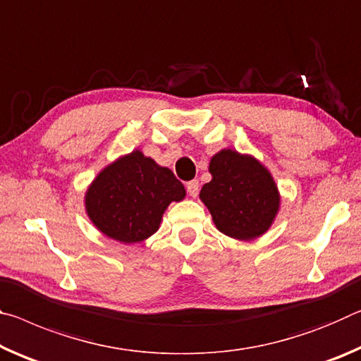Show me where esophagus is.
I'll use <instances>...</instances> for the list:
<instances>
[{"label": "esophagus", "mask_w": 361, "mask_h": 361, "mask_svg": "<svg viewBox=\"0 0 361 361\" xmlns=\"http://www.w3.org/2000/svg\"><path fill=\"white\" fill-rule=\"evenodd\" d=\"M187 192L190 197H197L198 192H200V182L197 179H193L190 182H187Z\"/></svg>", "instance_id": "obj_1"}]
</instances>
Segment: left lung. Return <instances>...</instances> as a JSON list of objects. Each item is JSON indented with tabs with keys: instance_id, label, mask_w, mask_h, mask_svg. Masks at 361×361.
Returning <instances> with one entry per match:
<instances>
[{
	"instance_id": "left-lung-1",
	"label": "left lung",
	"mask_w": 361,
	"mask_h": 361,
	"mask_svg": "<svg viewBox=\"0 0 361 361\" xmlns=\"http://www.w3.org/2000/svg\"><path fill=\"white\" fill-rule=\"evenodd\" d=\"M209 173L212 179L202 187L200 200L217 230L241 241L267 232L280 209L270 171L251 155L224 149L211 158Z\"/></svg>"
}]
</instances>
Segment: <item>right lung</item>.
<instances>
[{"mask_svg": "<svg viewBox=\"0 0 361 361\" xmlns=\"http://www.w3.org/2000/svg\"><path fill=\"white\" fill-rule=\"evenodd\" d=\"M184 198L173 171L134 150L100 171L87 187L85 208L104 235L133 245L155 233L168 206Z\"/></svg>", "mask_w": 361, "mask_h": 361, "instance_id": "add662e5", "label": "right lung"}]
</instances>
